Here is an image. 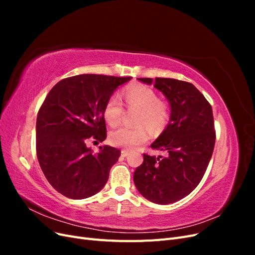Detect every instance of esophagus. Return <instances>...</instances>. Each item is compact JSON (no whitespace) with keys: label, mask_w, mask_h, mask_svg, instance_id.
I'll return each mask as SVG.
<instances>
[{"label":"esophagus","mask_w":255,"mask_h":255,"mask_svg":"<svg viewBox=\"0 0 255 255\" xmlns=\"http://www.w3.org/2000/svg\"><path fill=\"white\" fill-rule=\"evenodd\" d=\"M128 150H122L121 151V156H123V157H127L128 155Z\"/></svg>","instance_id":"esophagus-1"}]
</instances>
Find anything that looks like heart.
I'll return each mask as SVG.
<instances>
[{"label": "heart", "mask_w": 255, "mask_h": 255, "mask_svg": "<svg viewBox=\"0 0 255 255\" xmlns=\"http://www.w3.org/2000/svg\"><path fill=\"white\" fill-rule=\"evenodd\" d=\"M125 101L130 110H137L135 125L140 126L135 128L120 127L113 129L110 134V142L113 145L125 149H135L144 143L149 138L148 129L158 130L165 126L168 119L167 106L158 101L155 91L149 87L137 85L128 88L123 92ZM123 106L120 99L113 96L109 99L104 107V118L110 126H116L121 121L123 116Z\"/></svg>", "instance_id": "obj_1"}]
</instances>
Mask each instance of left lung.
<instances>
[{
    "label": "left lung",
    "mask_w": 255,
    "mask_h": 255,
    "mask_svg": "<svg viewBox=\"0 0 255 255\" xmlns=\"http://www.w3.org/2000/svg\"><path fill=\"white\" fill-rule=\"evenodd\" d=\"M159 90L170 105L165 129L151 144L166 156L143 154L134 183L149 201L170 204L188 196L206 171L215 146L212 106L194 85L174 79H138Z\"/></svg>",
    "instance_id": "8db88e82"
}]
</instances>
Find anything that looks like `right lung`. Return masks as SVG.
<instances>
[{
    "instance_id": "add662e5",
    "label": "right lung",
    "mask_w": 255,
    "mask_h": 255,
    "mask_svg": "<svg viewBox=\"0 0 255 255\" xmlns=\"http://www.w3.org/2000/svg\"><path fill=\"white\" fill-rule=\"evenodd\" d=\"M132 78L81 74L58 82L37 116L36 151L41 170L59 194L81 200L96 195L109 180L120 150L86 145L106 138L104 107L114 91Z\"/></svg>"
}]
</instances>
